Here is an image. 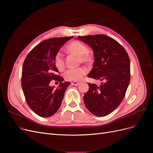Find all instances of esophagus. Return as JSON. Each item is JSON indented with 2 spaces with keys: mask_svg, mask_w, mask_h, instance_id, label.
Returning a JSON list of instances; mask_svg holds the SVG:
<instances>
[{
  "mask_svg": "<svg viewBox=\"0 0 153 153\" xmlns=\"http://www.w3.org/2000/svg\"><path fill=\"white\" fill-rule=\"evenodd\" d=\"M80 83L79 82H72L71 83V85H78V84H79Z\"/></svg>",
  "mask_w": 153,
  "mask_h": 153,
  "instance_id": "1",
  "label": "esophagus"
}]
</instances>
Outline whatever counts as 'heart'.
<instances>
[{
  "label": "heart",
  "mask_w": 153,
  "mask_h": 153,
  "mask_svg": "<svg viewBox=\"0 0 153 153\" xmlns=\"http://www.w3.org/2000/svg\"><path fill=\"white\" fill-rule=\"evenodd\" d=\"M66 51L69 53H73L79 57V62L83 63L89 62L91 61V55L88 53V48L86 46L78 41H73L66 47ZM55 65L59 70H62L65 66L64 56L61 52H58L54 57ZM86 69L82 67L69 69L64 73V76L69 81L78 82L81 80L86 75Z\"/></svg>",
  "instance_id": "heart-1"
}]
</instances>
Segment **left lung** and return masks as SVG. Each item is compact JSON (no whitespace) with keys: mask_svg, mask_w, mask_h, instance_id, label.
Instances as JSON below:
<instances>
[{"mask_svg":"<svg viewBox=\"0 0 153 153\" xmlns=\"http://www.w3.org/2000/svg\"><path fill=\"white\" fill-rule=\"evenodd\" d=\"M93 50V68L88 77L104 81L100 85L88 83L86 108L98 117L106 116L123 100L130 81V61L126 50L117 41L104 34L78 36Z\"/></svg>","mask_w":153,"mask_h":153,"instance_id":"left-lung-1","label":"left lung"}]
</instances>
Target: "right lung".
Segmentation results:
<instances>
[{"label": "right lung", "instance_id": "1", "mask_svg": "<svg viewBox=\"0 0 153 153\" xmlns=\"http://www.w3.org/2000/svg\"><path fill=\"white\" fill-rule=\"evenodd\" d=\"M73 36L53 38L43 41L27 55L23 64L22 87L27 103L39 116L48 117L59 110L67 87L64 78L57 75L54 57L62 45ZM53 79L59 81L57 89L50 87Z\"/></svg>", "mask_w": 153, "mask_h": 153}]
</instances>
